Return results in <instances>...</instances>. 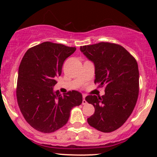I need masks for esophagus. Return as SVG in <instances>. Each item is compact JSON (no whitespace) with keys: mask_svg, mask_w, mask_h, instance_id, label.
<instances>
[{"mask_svg":"<svg viewBox=\"0 0 157 157\" xmlns=\"http://www.w3.org/2000/svg\"><path fill=\"white\" fill-rule=\"evenodd\" d=\"M82 97H83V100H82V105H86V104L87 103V102H86V100H85V97H86V96H85V95L83 94V95H82Z\"/></svg>","mask_w":157,"mask_h":157,"instance_id":"obj_1","label":"esophagus"}]
</instances>
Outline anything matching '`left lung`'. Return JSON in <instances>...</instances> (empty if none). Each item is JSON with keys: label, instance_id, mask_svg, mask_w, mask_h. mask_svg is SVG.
<instances>
[{"label": "left lung", "instance_id": "8db88e82", "mask_svg": "<svg viewBox=\"0 0 157 157\" xmlns=\"http://www.w3.org/2000/svg\"><path fill=\"white\" fill-rule=\"evenodd\" d=\"M80 49L94 63L95 83L105 86L102 97H86L95 109L88 123L102 132H112L125 123L136 105L140 77L137 62L118 44L101 42L80 46Z\"/></svg>", "mask_w": 157, "mask_h": 157}]
</instances>
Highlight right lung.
<instances>
[{
  "label": "right lung",
  "mask_w": 157,
  "mask_h": 157,
  "mask_svg": "<svg viewBox=\"0 0 157 157\" xmlns=\"http://www.w3.org/2000/svg\"><path fill=\"white\" fill-rule=\"evenodd\" d=\"M76 50L63 44L44 42L27 50L18 69L17 103L23 117L37 131L52 133L67 123L70 111L82 96L70 91L63 96L54 91L65 60Z\"/></svg>",
  "instance_id": "right-lung-1"
}]
</instances>
